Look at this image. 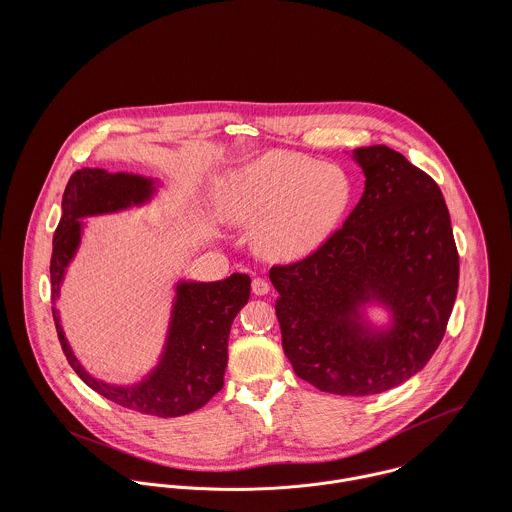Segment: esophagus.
<instances>
[{
  "instance_id": "obj_1",
  "label": "esophagus",
  "mask_w": 512,
  "mask_h": 512,
  "mask_svg": "<svg viewBox=\"0 0 512 512\" xmlns=\"http://www.w3.org/2000/svg\"><path fill=\"white\" fill-rule=\"evenodd\" d=\"M252 292L256 295H266L270 292V284L264 280V278H254L252 280Z\"/></svg>"
}]
</instances>
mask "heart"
I'll list each match as a JSON object with an SVG mask.
<instances>
[{
  "label": "heart",
  "instance_id": "obj_1",
  "mask_svg": "<svg viewBox=\"0 0 512 512\" xmlns=\"http://www.w3.org/2000/svg\"><path fill=\"white\" fill-rule=\"evenodd\" d=\"M217 195L224 219L252 228L260 256L295 262L337 230L351 207L353 183L339 165L276 149L222 173Z\"/></svg>",
  "mask_w": 512,
  "mask_h": 512
}]
</instances>
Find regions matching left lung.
<instances>
[{"instance_id": "left-lung-1", "label": "left lung", "mask_w": 512, "mask_h": 512, "mask_svg": "<svg viewBox=\"0 0 512 512\" xmlns=\"http://www.w3.org/2000/svg\"><path fill=\"white\" fill-rule=\"evenodd\" d=\"M365 191L317 252L274 266L284 353L299 378L339 396L390 390L443 339L459 256L438 183L388 146L353 149ZM384 310V322L369 311Z\"/></svg>"}]
</instances>
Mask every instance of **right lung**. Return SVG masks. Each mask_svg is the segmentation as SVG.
I'll list each match as a JSON object with an SVG mask.
<instances>
[{"mask_svg": "<svg viewBox=\"0 0 512 512\" xmlns=\"http://www.w3.org/2000/svg\"><path fill=\"white\" fill-rule=\"evenodd\" d=\"M161 187L155 177L128 171L108 173L84 167L73 173L63 195V215L53 236V319L69 365L92 390L142 414L177 418L199 410L222 388L230 325L250 297V278L246 274H232L219 282L177 280L157 363L130 384L106 382L82 366L65 335L57 307L69 266L88 226L86 219L147 207Z\"/></svg>", "mask_w": 512, "mask_h": 512, "instance_id": "1", "label": "right lung"}]
</instances>
